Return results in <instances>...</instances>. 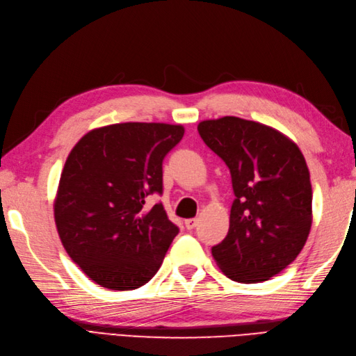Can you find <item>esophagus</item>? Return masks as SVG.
I'll return each mask as SVG.
<instances>
[{
  "label": "esophagus",
  "mask_w": 356,
  "mask_h": 356,
  "mask_svg": "<svg viewBox=\"0 0 356 356\" xmlns=\"http://www.w3.org/2000/svg\"><path fill=\"white\" fill-rule=\"evenodd\" d=\"M196 225H198V220H196V218L185 220V226H186L188 230H193L196 227Z\"/></svg>",
  "instance_id": "esophagus-1"
}]
</instances>
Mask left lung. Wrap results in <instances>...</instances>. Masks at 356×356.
<instances>
[{"mask_svg":"<svg viewBox=\"0 0 356 356\" xmlns=\"http://www.w3.org/2000/svg\"><path fill=\"white\" fill-rule=\"evenodd\" d=\"M198 131L229 167L234 192L229 233L211 254L233 282H266L308 239L312 188L305 158L280 131L239 117L201 122Z\"/></svg>","mask_w":356,"mask_h":356,"instance_id":"8db88e82","label":"left lung"}]
</instances>
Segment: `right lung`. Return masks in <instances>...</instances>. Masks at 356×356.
<instances>
[{"mask_svg":"<svg viewBox=\"0 0 356 356\" xmlns=\"http://www.w3.org/2000/svg\"><path fill=\"white\" fill-rule=\"evenodd\" d=\"M185 129L164 123H120L79 140L64 164L56 225L76 266L97 284L134 291L161 267L179 233L163 204V161Z\"/></svg>","mask_w":356,"mask_h":356,"instance_id":"obj_1","label":"right lung"}]
</instances>
